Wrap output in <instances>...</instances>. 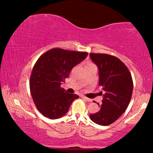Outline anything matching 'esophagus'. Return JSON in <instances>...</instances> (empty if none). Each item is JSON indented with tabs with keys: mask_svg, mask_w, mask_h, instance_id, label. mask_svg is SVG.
I'll use <instances>...</instances> for the list:
<instances>
[{
	"mask_svg": "<svg viewBox=\"0 0 153 153\" xmlns=\"http://www.w3.org/2000/svg\"><path fill=\"white\" fill-rule=\"evenodd\" d=\"M82 98L83 100H86V101H88V102H92V100L91 99H89V98H88V97H85V96H82Z\"/></svg>",
	"mask_w": 153,
	"mask_h": 153,
	"instance_id": "1",
	"label": "esophagus"
}]
</instances>
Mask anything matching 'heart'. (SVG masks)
<instances>
[{"instance_id":"heart-1","label":"heart","mask_w":153,"mask_h":153,"mask_svg":"<svg viewBox=\"0 0 153 153\" xmlns=\"http://www.w3.org/2000/svg\"><path fill=\"white\" fill-rule=\"evenodd\" d=\"M89 65H91V64H89Z\"/></svg>"}]
</instances>
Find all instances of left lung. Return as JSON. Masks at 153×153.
Segmentation results:
<instances>
[{
  "mask_svg": "<svg viewBox=\"0 0 153 153\" xmlns=\"http://www.w3.org/2000/svg\"><path fill=\"white\" fill-rule=\"evenodd\" d=\"M92 61L98 68L100 92L103 95L102 104L96 114L90 115L96 124L111 125L120 118L130 102L133 81L126 65L118 58L104 53H90Z\"/></svg>",
  "mask_w": 153,
  "mask_h": 153,
  "instance_id": "left-lung-1",
  "label": "left lung"
}]
</instances>
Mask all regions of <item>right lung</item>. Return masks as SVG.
<instances>
[{
  "label": "right lung",
  "instance_id": "obj_1",
  "mask_svg": "<svg viewBox=\"0 0 153 153\" xmlns=\"http://www.w3.org/2000/svg\"><path fill=\"white\" fill-rule=\"evenodd\" d=\"M87 52L53 49L41 56L33 67L30 90L35 106L44 116L57 119L68 113L79 95L60 88L72 68L87 57Z\"/></svg>",
  "mask_w": 153,
  "mask_h": 153
}]
</instances>
